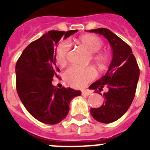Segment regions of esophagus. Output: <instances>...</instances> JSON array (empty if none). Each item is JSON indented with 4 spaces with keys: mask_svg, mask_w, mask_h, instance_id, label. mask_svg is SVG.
<instances>
[{
    "mask_svg": "<svg viewBox=\"0 0 150 150\" xmlns=\"http://www.w3.org/2000/svg\"><path fill=\"white\" fill-rule=\"evenodd\" d=\"M82 95L84 96H89V95H90V92L88 91V90H83V91H82Z\"/></svg>",
    "mask_w": 150,
    "mask_h": 150,
    "instance_id": "obj_1",
    "label": "esophagus"
}]
</instances>
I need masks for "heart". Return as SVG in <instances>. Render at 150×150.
I'll return each mask as SVG.
<instances>
[{
  "instance_id": "b5f03b06",
  "label": "heart",
  "mask_w": 150,
  "mask_h": 150,
  "mask_svg": "<svg viewBox=\"0 0 150 150\" xmlns=\"http://www.w3.org/2000/svg\"><path fill=\"white\" fill-rule=\"evenodd\" d=\"M78 43L87 51L91 54L92 61L97 64L100 70H104L109 62V54L103 50H100L103 46L102 40L97 36L86 34L78 39ZM70 47L68 42L64 41L57 47L55 57L57 63L64 66L68 62ZM97 75L96 69L89 66L81 68L78 67H71L66 71L64 78L66 82L74 88H83L89 82L95 79Z\"/></svg>"
}]
</instances>
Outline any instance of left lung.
Returning <instances> with one entry per match:
<instances>
[{
	"label": "left lung",
	"instance_id": "left-lung-1",
	"mask_svg": "<svg viewBox=\"0 0 150 150\" xmlns=\"http://www.w3.org/2000/svg\"><path fill=\"white\" fill-rule=\"evenodd\" d=\"M88 31L103 35L113 50V58L106 75L89 86L98 93L103 87L108 88V91L103 94L105 101L102 106L91 108L90 114L99 122L111 123L123 116L132 104L139 78V68L129 45L110 30L99 28Z\"/></svg>",
	"mask_w": 150,
	"mask_h": 150
}]
</instances>
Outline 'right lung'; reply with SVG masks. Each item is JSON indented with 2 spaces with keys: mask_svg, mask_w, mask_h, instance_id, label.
I'll use <instances>...</instances> for the list:
<instances>
[{
  "mask_svg": "<svg viewBox=\"0 0 150 150\" xmlns=\"http://www.w3.org/2000/svg\"><path fill=\"white\" fill-rule=\"evenodd\" d=\"M77 30H51L27 46L15 65L16 89L20 100L32 116L48 125H55L65 118L69 104L79 90L58 89L52 84L60 71L56 66L55 47Z\"/></svg>",
  "mask_w": 150,
  "mask_h": 150,
  "instance_id": "add662e5",
  "label": "right lung"
}]
</instances>
